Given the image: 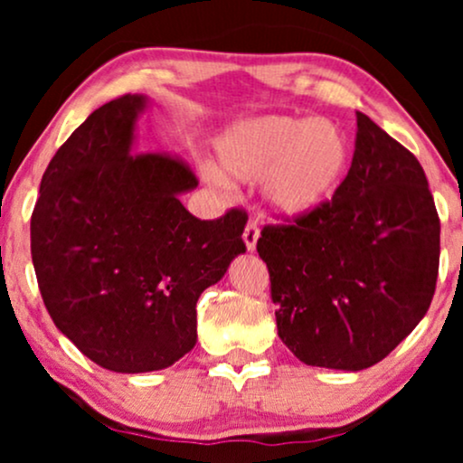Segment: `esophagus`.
<instances>
[{"label":"esophagus","instance_id":"34e87169","mask_svg":"<svg viewBox=\"0 0 463 463\" xmlns=\"http://www.w3.org/2000/svg\"><path fill=\"white\" fill-rule=\"evenodd\" d=\"M257 239H259V224L254 220H250L246 228H243V243H246V248L250 250V252L257 248Z\"/></svg>","mask_w":463,"mask_h":463}]
</instances>
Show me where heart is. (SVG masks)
<instances>
[{"instance_id": "obj_1", "label": "heart", "mask_w": 463, "mask_h": 463, "mask_svg": "<svg viewBox=\"0 0 463 463\" xmlns=\"http://www.w3.org/2000/svg\"><path fill=\"white\" fill-rule=\"evenodd\" d=\"M217 158L228 178H263L269 204L287 217H300L337 194L350 167V147L328 119L268 115L222 132Z\"/></svg>"}]
</instances>
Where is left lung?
<instances>
[{
  "label": "left lung",
  "instance_id": "obj_1",
  "mask_svg": "<svg viewBox=\"0 0 463 463\" xmlns=\"http://www.w3.org/2000/svg\"><path fill=\"white\" fill-rule=\"evenodd\" d=\"M279 337L302 364L357 372L379 364L429 311L439 217L422 165L368 115L342 187L311 213L265 226Z\"/></svg>",
  "mask_w": 463,
  "mask_h": 463
}]
</instances>
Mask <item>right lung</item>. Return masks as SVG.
Masks as SVG:
<instances>
[{
  "mask_svg": "<svg viewBox=\"0 0 463 463\" xmlns=\"http://www.w3.org/2000/svg\"><path fill=\"white\" fill-rule=\"evenodd\" d=\"M147 98L99 106L58 147L30 222L32 263L58 331L106 370L137 374L195 346V305L246 252L248 215L198 220L180 194L198 187L167 152H132Z\"/></svg>",
  "mask_w": 463,
  "mask_h": 463,
  "instance_id": "obj_1",
  "label": "right lung"
}]
</instances>
